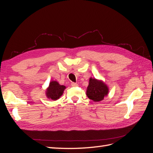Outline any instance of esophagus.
Here are the masks:
<instances>
[{
    "instance_id": "1",
    "label": "esophagus",
    "mask_w": 153,
    "mask_h": 153,
    "mask_svg": "<svg viewBox=\"0 0 153 153\" xmlns=\"http://www.w3.org/2000/svg\"><path fill=\"white\" fill-rule=\"evenodd\" d=\"M71 86H73V87L77 86V85H78V84H76V83H75V82H72L71 84Z\"/></svg>"
}]
</instances>
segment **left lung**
I'll return each mask as SVG.
<instances>
[{
  "mask_svg": "<svg viewBox=\"0 0 153 153\" xmlns=\"http://www.w3.org/2000/svg\"><path fill=\"white\" fill-rule=\"evenodd\" d=\"M108 87L103 81L90 78L86 91L88 98L94 102H98L103 100L104 97L108 95Z\"/></svg>",
  "mask_w": 153,
  "mask_h": 153,
  "instance_id": "obj_1",
  "label": "left lung"
}]
</instances>
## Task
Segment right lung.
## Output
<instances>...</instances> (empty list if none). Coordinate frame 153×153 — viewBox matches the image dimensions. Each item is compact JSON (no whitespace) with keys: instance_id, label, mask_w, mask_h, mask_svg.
<instances>
[{"instance_id":"add662e5","label":"right lung","mask_w":153,"mask_h":153,"mask_svg":"<svg viewBox=\"0 0 153 153\" xmlns=\"http://www.w3.org/2000/svg\"><path fill=\"white\" fill-rule=\"evenodd\" d=\"M65 89V86L60 85L57 81H52L50 82L49 87L46 91V95L49 99L57 100L62 95Z\"/></svg>"}]
</instances>
